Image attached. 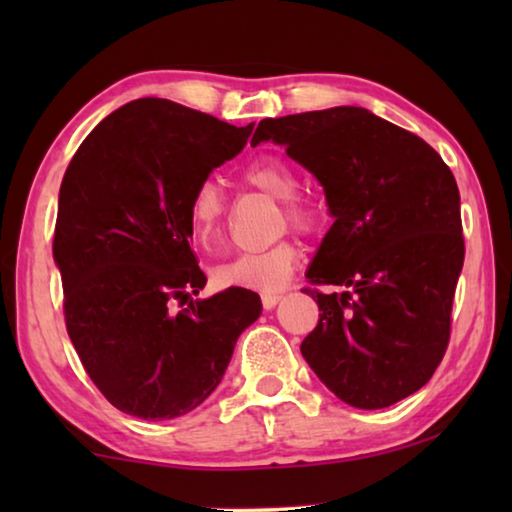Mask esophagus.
<instances>
[{
	"label": "esophagus",
	"instance_id": "1",
	"mask_svg": "<svg viewBox=\"0 0 512 512\" xmlns=\"http://www.w3.org/2000/svg\"><path fill=\"white\" fill-rule=\"evenodd\" d=\"M282 300V293H262V305H264V309H273L277 302Z\"/></svg>",
	"mask_w": 512,
	"mask_h": 512
}]
</instances>
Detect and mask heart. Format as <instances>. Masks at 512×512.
<instances>
[{"instance_id": "heart-1", "label": "heart", "mask_w": 512, "mask_h": 512, "mask_svg": "<svg viewBox=\"0 0 512 512\" xmlns=\"http://www.w3.org/2000/svg\"><path fill=\"white\" fill-rule=\"evenodd\" d=\"M241 178L250 187L262 189L282 205V223L293 225L300 232H311L318 225V210L305 198L296 196L300 180L287 162L280 158H262L250 162L241 171ZM189 230L198 246L210 248L223 232L225 196L214 180H201L194 187L187 203ZM300 259L298 244L293 239H282L275 246L257 250V253H241L230 262L216 268V280L225 287H241L271 293L282 289L296 271Z\"/></svg>"}]
</instances>
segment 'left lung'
I'll return each instance as SVG.
<instances>
[{"label":"left lung","instance_id":"1","mask_svg":"<svg viewBox=\"0 0 512 512\" xmlns=\"http://www.w3.org/2000/svg\"><path fill=\"white\" fill-rule=\"evenodd\" d=\"M325 189L332 228L307 271L320 318L300 345L345 404L384 409L427 384L443 361L465 259L461 196L443 158L366 108L262 119ZM343 286V294L315 287Z\"/></svg>","mask_w":512,"mask_h":512}]
</instances>
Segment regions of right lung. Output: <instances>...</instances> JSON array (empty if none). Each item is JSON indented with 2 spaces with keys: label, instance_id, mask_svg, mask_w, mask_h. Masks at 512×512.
Masks as SVG:
<instances>
[{
  "label": "right lung",
  "instance_id": "obj_1",
  "mask_svg": "<svg viewBox=\"0 0 512 512\" xmlns=\"http://www.w3.org/2000/svg\"><path fill=\"white\" fill-rule=\"evenodd\" d=\"M250 133L146 97L103 119L65 171L54 259L67 334L94 386L135 418H178L205 402L262 314L241 287L192 300L207 277L189 246V196Z\"/></svg>",
  "mask_w": 512,
  "mask_h": 512
}]
</instances>
